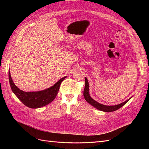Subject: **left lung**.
<instances>
[{
  "label": "left lung",
  "instance_id": "left-lung-1",
  "mask_svg": "<svg viewBox=\"0 0 149 149\" xmlns=\"http://www.w3.org/2000/svg\"><path fill=\"white\" fill-rule=\"evenodd\" d=\"M83 95L84 97L85 100L88 103H89L90 104L94 106V107H96V109L102 111H104V112H112L119 109V108H120L122 106H123L124 104H125L127 103L130 99L127 100L126 101L120 103L118 105H115V106H106V105H103L102 104L96 102V101H94L93 99L91 97V96H89V83L88 81V79L86 78H85V87L84 89V92H83Z\"/></svg>",
  "mask_w": 149,
  "mask_h": 149
}]
</instances>
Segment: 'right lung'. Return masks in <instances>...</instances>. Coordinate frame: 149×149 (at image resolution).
Segmentation results:
<instances>
[{
	"mask_svg": "<svg viewBox=\"0 0 149 149\" xmlns=\"http://www.w3.org/2000/svg\"><path fill=\"white\" fill-rule=\"evenodd\" d=\"M66 77V76L62 78L53 86L43 90V91L37 92H24L18 88L13 83L10 71H8V79H9L12 91L24 105L30 108H33V109L46 106L55 100L58 92L59 91L60 84Z\"/></svg>",
	"mask_w": 149,
	"mask_h": 149,
	"instance_id": "right-lung-1",
	"label": "right lung"
}]
</instances>
